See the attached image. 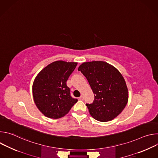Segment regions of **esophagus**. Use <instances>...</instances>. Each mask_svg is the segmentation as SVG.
Listing matches in <instances>:
<instances>
[{"label": "esophagus", "instance_id": "1", "mask_svg": "<svg viewBox=\"0 0 158 158\" xmlns=\"http://www.w3.org/2000/svg\"><path fill=\"white\" fill-rule=\"evenodd\" d=\"M79 99H80V100H83V99H84V96H83V95H81V96L79 97Z\"/></svg>", "mask_w": 158, "mask_h": 158}]
</instances>
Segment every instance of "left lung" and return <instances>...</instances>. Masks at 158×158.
<instances>
[{
    "mask_svg": "<svg viewBox=\"0 0 158 158\" xmlns=\"http://www.w3.org/2000/svg\"><path fill=\"white\" fill-rule=\"evenodd\" d=\"M81 71L87 79L94 93L92 104H86L95 119L107 122L116 118L125 108L129 98L128 89L121 73L104 61L84 62Z\"/></svg>",
    "mask_w": 158,
    "mask_h": 158,
    "instance_id": "left-lung-1",
    "label": "left lung"
}]
</instances>
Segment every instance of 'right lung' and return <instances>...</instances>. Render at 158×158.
I'll use <instances>...</instances> for the list:
<instances>
[{"label": "right lung", "instance_id": "1", "mask_svg": "<svg viewBox=\"0 0 158 158\" xmlns=\"http://www.w3.org/2000/svg\"><path fill=\"white\" fill-rule=\"evenodd\" d=\"M77 62H53L42 69L32 85L34 102L42 113L51 119L67 114L77 99L71 96L66 82Z\"/></svg>", "mask_w": 158, "mask_h": 158}]
</instances>
